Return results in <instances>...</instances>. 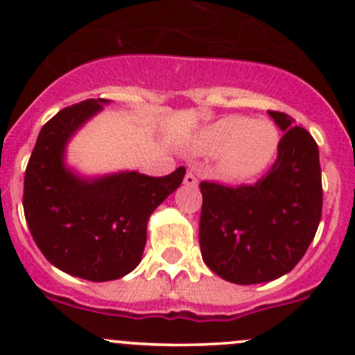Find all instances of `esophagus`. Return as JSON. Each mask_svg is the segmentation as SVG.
<instances>
[{"label": "esophagus", "instance_id": "1", "mask_svg": "<svg viewBox=\"0 0 355 355\" xmlns=\"http://www.w3.org/2000/svg\"><path fill=\"white\" fill-rule=\"evenodd\" d=\"M184 184H185V185H191V187H194V185H198V178H196V175L192 173V171H187V173H185Z\"/></svg>", "mask_w": 355, "mask_h": 355}]
</instances>
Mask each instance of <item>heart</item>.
<instances>
[{
    "label": "heart",
    "mask_w": 355,
    "mask_h": 355,
    "mask_svg": "<svg viewBox=\"0 0 355 355\" xmlns=\"http://www.w3.org/2000/svg\"><path fill=\"white\" fill-rule=\"evenodd\" d=\"M280 142V130L273 121L232 114L202 128L194 148L200 155H220L218 168L225 178L249 180L271 166Z\"/></svg>",
    "instance_id": "1"
}]
</instances>
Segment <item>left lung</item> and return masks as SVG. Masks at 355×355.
<instances>
[{
    "mask_svg": "<svg viewBox=\"0 0 355 355\" xmlns=\"http://www.w3.org/2000/svg\"><path fill=\"white\" fill-rule=\"evenodd\" d=\"M270 116L285 132L277 161L254 185L200 182L199 244L204 263L223 280H277L302 259L323 209L320 151L313 135L282 111Z\"/></svg>",
    "mask_w": 355,
    "mask_h": 355,
    "instance_id": "obj_1",
    "label": "left lung"
}]
</instances>
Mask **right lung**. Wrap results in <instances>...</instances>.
Wrapping results in <instances>:
<instances>
[{
  "instance_id": "obj_1",
  "label": "right lung",
  "mask_w": 355,
  "mask_h": 355,
  "mask_svg": "<svg viewBox=\"0 0 355 355\" xmlns=\"http://www.w3.org/2000/svg\"><path fill=\"white\" fill-rule=\"evenodd\" d=\"M108 99H85L55 114L39 132L24 178V213L46 259L73 277L108 282L141 263L153 211L178 189L185 168L166 177L137 171L77 177L63 163L68 139Z\"/></svg>"
}]
</instances>
